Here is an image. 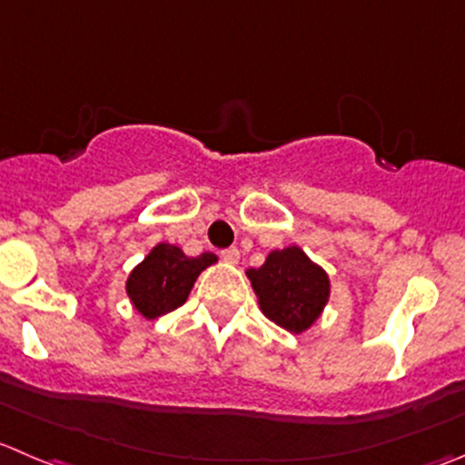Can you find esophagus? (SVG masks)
Listing matches in <instances>:
<instances>
[{
	"instance_id": "1",
	"label": "esophagus",
	"mask_w": 465,
	"mask_h": 465,
	"mask_svg": "<svg viewBox=\"0 0 465 465\" xmlns=\"http://www.w3.org/2000/svg\"><path fill=\"white\" fill-rule=\"evenodd\" d=\"M223 261L229 265H236L241 261V252L236 247H229V250H223Z\"/></svg>"
}]
</instances>
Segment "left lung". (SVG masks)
Masks as SVG:
<instances>
[{
    "instance_id": "1",
    "label": "left lung",
    "mask_w": 465,
    "mask_h": 465,
    "mask_svg": "<svg viewBox=\"0 0 465 465\" xmlns=\"http://www.w3.org/2000/svg\"><path fill=\"white\" fill-rule=\"evenodd\" d=\"M245 274L265 318L291 333L313 327L331 295L327 270L297 245L272 250L261 268H250Z\"/></svg>"
}]
</instances>
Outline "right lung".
I'll use <instances>...</instances> for the list:
<instances>
[{
  "label": "right lung",
  "mask_w": 465,
  "mask_h": 465,
  "mask_svg": "<svg viewBox=\"0 0 465 465\" xmlns=\"http://www.w3.org/2000/svg\"><path fill=\"white\" fill-rule=\"evenodd\" d=\"M213 263H218V256L211 252L186 256L182 247L159 242L129 272L124 283L129 302L147 320L170 313L188 300L197 277Z\"/></svg>",
  "instance_id": "1"
}]
</instances>
